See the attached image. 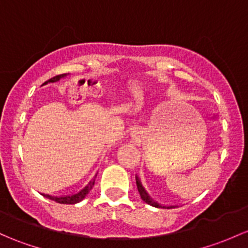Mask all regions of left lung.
Masks as SVG:
<instances>
[{
    "mask_svg": "<svg viewBox=\"0 0 248 248\" xmlns=\"http://www.w3.org/2000/svg\"><path fill=\"white\" fill-rule=\"evenodd\" d=\"M137 186H138V191H139L140 196H141V199L144 200L145 202L147 203V204L153 205V207H157V208H161L160 204H158L157 202H155V201H153L152 199H150V196H148V195L146 194L145 189H144V187H142L141 183H140L139 178H137ZM164 208H166V209H171V208H173V207H172V205H170V207H164Z\"/></svg>",
    "mask_w": 248,
    "mask_h": 248,
    "instance_id": "8db88e82",
    "label": "left lung"
}]
</instances>
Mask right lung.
<instances>
[{
	"label": "right lung",
	"mask_w": 248,
	"mask_h": 248,
	"mask_svg": "<svg viewBox=\"0 0 248 248\" xmlns=\"http://www.w3.org/2000/svg\"><path fill=\"white\" fill-rule=\"evenodd\" d=\"M64 76H66V75H65V74H64V75H57V76H54V77L49 78L48 80H46V82L44 83V84H47V83H53V82H57V80H59V79H61L62 77H64ZM44 84H43V85H44ZM95 178H96V176L93 177V179H91L90 183L88 184V186H85L84 189L80 190V191L78 192V194L72 195V196L53 197V196H49V195H44V196L47 197V199H49V200L54 201V202H57V203H62V204H75V203L80 202V201H82L83 199H84L85 196H87L88 192H89L90 190L93 189V184H95Z\"/></svg>",
	"instance_id": "add662e5"
}]
</instances>
